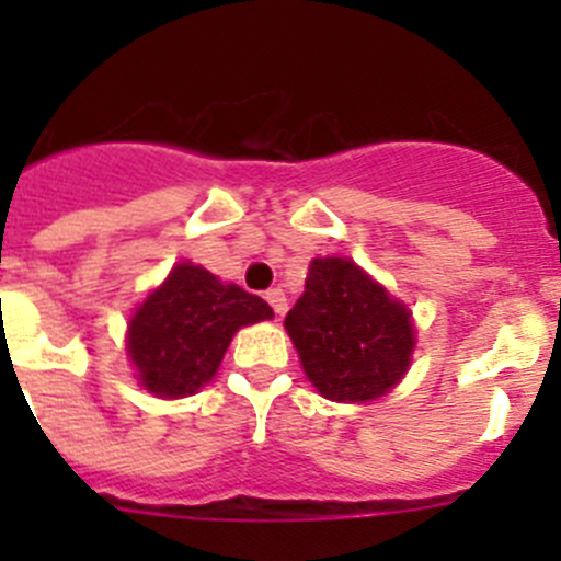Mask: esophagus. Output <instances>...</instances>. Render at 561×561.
Returning a JSON list of instances; mask_svg holds the SVG:
<instances>
[{
    "mask_svg": "<svg viewBox=\"0 0 561 561\" xmlns=\"http://www.w3.org/2000/svg\"><path fill=\"white\" fill-rule=\"evenodd\" d=\"M265 301L271 304V309H274L276 317H282L287 312V298H285V293L279 290V287H271V290L265 293Z\"/></svg>",
    "mask_w": 561,
    "mask_h": 561,
    "instance_id": "34e87169",
    "label": "esophagus"
}]
</instances>
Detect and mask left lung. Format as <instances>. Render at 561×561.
<instances>
[{
  "label": "left lung",
  "instance_id": "1",
  "mask_svg": "<svg viewBox=\"0 0 561 561\" xmlns=\"http://www.w3.org/2000/svg\"><path fill=\"white\" fill-rule=\"evenodd\" d=\"M285 328L312 386L331 401H371L410 366L415 347L404 304L350 257H317Z\"/></svg>",
  "mask_w": 561,
  "mask_h": 561
}]
</instances>
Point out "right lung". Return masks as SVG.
I'll use <instances>...</instances> for the list:
<instances>
[{"mask_svg":"<svg viewBox=\"0 0 561 561\" xmlns=\"http://www.w3.org/2000/svg\"><path fill=\"white\" fill-rule=\"evenodd\" d=\"M268 317L274 309L260 296L181 263L135 312L127 353L146 390L165 399L192 396L217 375L233 333Z\"/></svg>","mask_w":561,"mask_h":561,"instance_id":"right-lung-1","label":"right lung"}]
</instances>
